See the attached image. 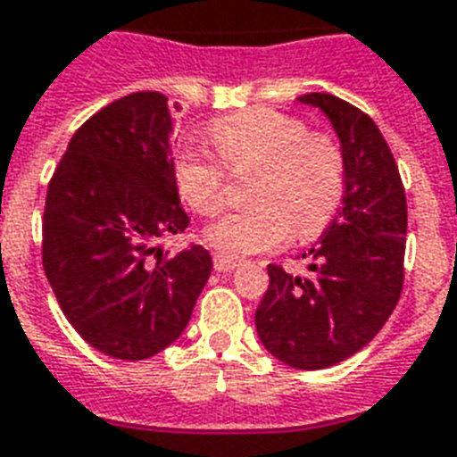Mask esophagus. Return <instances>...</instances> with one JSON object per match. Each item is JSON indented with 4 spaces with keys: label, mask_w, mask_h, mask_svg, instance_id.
Returning <instances> with one entry per match:
<instances>
[{
    "label": "esophagus",
    "mask_w": 457,
    "mask_h": 457,
    "mask_svg": "<svg viewBox=\"0 0 457 457\" xmlns=\"http://www.w3.org/2000/svg\"><path fill=\"white\" fill-rule=\"evenodd\" d=\"M213 267H216L218 272H229V270H237L239 267V261H232L228 255H213Z\"/></svg>",
    "instance_id": "obj_1"
}]
</instances>
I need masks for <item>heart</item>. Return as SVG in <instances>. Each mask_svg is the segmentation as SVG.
I'll list each match as a JSON object with an SVG mask.
<instances>
[{"label": "heart", "instance_id": "obj_1", "mask_svg": "<svg viewBox=\"0 0 457 457\" xmlns=\"http://www.w3.org/2000/svg\"><path fill=\"white\" fill-rule=\"evenodd\" d=\"M211 138L232 170H258L251 209L211 222L204 239L220 255L244 258L287 244L291 232L307 239L328 225L345 187L343 152L328 136L310 133L277 110H246L220 120ZM178 192L196 213L211 216L222 204V170L209 152L183 145L173 162Z\"/></svg>", "mask_w": 457, "mask_h": 457}]
</instances>
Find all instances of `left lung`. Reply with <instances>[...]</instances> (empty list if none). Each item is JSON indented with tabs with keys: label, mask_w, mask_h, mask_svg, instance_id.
<instances>
[{
	"label": "left lung",
	"mask_w": 457,
	"mask_h": 457,
	"mask_svg": "<svg viewBox=\"0 0 457 457\" xmlns=\"http://www.w3.org/2000/svg\"><path fill=\"white\" fill-rule=\"evenodd\" d=\"M336 133L345 164L343 204L303 258L307 277L267 265L255 310L265 350L287 366L319 370L363 350L395 312L403 287L406 195L387 140L359 107L331 94L300 96Z\"/></svg>",
	"instance_id": "left-lung-1"
}]
</instances>
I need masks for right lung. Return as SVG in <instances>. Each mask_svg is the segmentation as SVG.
Instances as JSON below:
<instances>
[{"mask_svg":"<svg viewBox=\"0 0 457 457\" xmlns=\"http://www.w3.org/2000/svg\"><path fill=\"white\" fill-rule=\"evenodd\" d=\"M187 225L164 96H124L74 133L48 183L42 261L91 347L143 361L183 336L213 261L196 244L169 255L159 241Z\"/></svg>","mask_w":457,"mask_h":457,"instance_id":"1","label":"right lung"}]
</instances>
